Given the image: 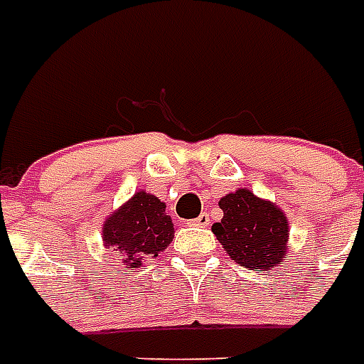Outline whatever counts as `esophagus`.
<instances>
[{
  "label": "esophagus",
  "mask_w": 364,
  "mask_h": 364,
  "mask_svg": "<svg viewBox=\"0 0 364 364\" xmlns=\"http://www.w3.org/2000/svg\"><path fill=\"white\" fill-rule=\"evenodd\" d=\"M189 224H191V226H198V228H205V226H208V224H210V216H208L206 213L198 214L197 218H195V220H191Z\"/></svg>",
  "instance_id": "obj_1"
}]
</instances>
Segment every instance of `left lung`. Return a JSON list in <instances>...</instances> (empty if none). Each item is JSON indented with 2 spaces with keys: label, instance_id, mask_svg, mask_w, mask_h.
<instances>
[{
  "label": "left lung",
  "instance_id": "left-lung-1",
  "mask_svg": "<svg viewBox=\"0 0 364 364\" xmlns=\"http://www.w3.org/2000/svg\"><path fill=\"white\" fill-rule=\"evenodd\" d=\"M218 205L224 216L213 232L237 265L259 271L281 265L289 250V220L279 206L247 189L228 193Z\"/></svg>",
  "mask_w": 364,
  "mask_h": 364
}]
</instances>
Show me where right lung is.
Returning a JSON list of instances; mask_svg holds the SVG:
<instances>
[{
	"instance_id": "add662e5",
	"label": "right lung",
	"mask_w": 364,
	"mask_h": 364,
	"mask_svg": "<svg viewBox=\"0 0 364 364\" xmlns=\"http://www.w3.org/2000/svg\"><path fill=\"white\" fill-rule=\"evenodd\" d=\"M173 222L166 203L146 191H138L105 220L103 244L120 253L128 267H142L173 242Z\"/></svg>"
}]
</instances>
